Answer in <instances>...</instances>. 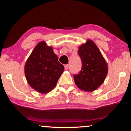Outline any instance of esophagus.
Instances as JSON below:
<instances>
[{"label": "esophagus", "instance_id": "34e87169", "mask_svg": "<svg viewBox=\"0 0 131 131\" xmlns=\"http://www.w3.org/2000/svg\"><path fill=\"white\" fill-rule=\"evenodd\" d=\"M69 64H66V65L64 66V69H65L66 70H67L69 69Z\"/></svg>", "mask_w": 131, "mask_h": 131}]
</instances>
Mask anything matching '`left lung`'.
Returning <instances> with one entry per match:
<instances>
[{
    "label": "left lung",
    "mask_w": 131,
    "mask_h": 131,
    "mask_svg": "<svg viewBox=\"0 0 131 131\" xmlns=\"http://www.w3.org/2000/svg\"><path fill=\"white\" fill-rule=\"evenodd\" d=\"M82 67L78 74L74 75L77 86L86 92H92L103 83L108 73L106 61L96 44L88 39L79 48Z\"/></svg>",
    "instance_id": "1"
}]
</instances>
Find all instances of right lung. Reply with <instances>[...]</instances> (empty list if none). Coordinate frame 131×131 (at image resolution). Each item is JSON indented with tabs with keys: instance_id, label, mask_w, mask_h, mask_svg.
<instances>
[{
	"instance_id": "1",
	"label": "right lung",
	"mask_w": 131,
	"mask_h": 131,
	"mask_svg": "<svg viewBox=\"0 0 131 131\" xmlns=\"http://www.w3.org/2000/svg\"><path fill=\"white\" fill-rule=\"evenodd\" d=\"M64 70L52 46L41 41L26 61L24 73L28 83L41 94H46L56 86Z\"/></svg>"
}]
</instances>
